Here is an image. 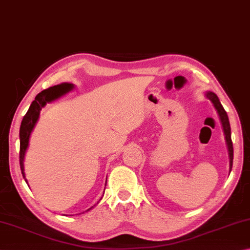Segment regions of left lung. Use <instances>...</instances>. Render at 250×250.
<instances>
[{
    "instance_id": "left-lung-1",
    "label": "left lung",
    "mask_w": 250,
    "mask_h": 250,
    "mask_svg": "<svg viewBox=\"0 0 250 250\" xmlns=\"http://www.w3.org/2000/svg\"><path fill=\"white\" fill-rule=\"evenodd\" d=\"M205 96L211 101L213 103L214 107L218 113V116H220V120L223 126V130H224V135H225V141H226V145H227V149H229V172L231 171V167H233V158H234V150H233V143H231V138H230V125H229V116H227V113L225 112L224 107L222 106V104L218 100L217 95L213 92H207L205 93Z\"/></svg>"
}]
</instances>
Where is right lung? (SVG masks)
I'll return each instance as SVG.
<instances>
[{
    "mask_svg": "<svg viewBox=\"0 0 250 250\" xmlns=\"http://www.w3.org/2000/svg\"><path fill=\"white\" fill-rule=\"evenodd\" d=\"M74 87L72 83H61V84L58 85H54L51 87H48V89L42 91L41 93H38L36 95V98L30 104V106L28 108L27 113L25 114V116L21 121V128H20V142H21V146H20V165H21V174L25 179V172H24V158H25V154L26 150L28 148V144H29V137L30 134H32L33 129L36 125V123L39 118V114H41L42 108L45 106L47 103H50L52 101H55L57 99H59L60 96H62L63 94L68 93L69 91H71ZM26 183H27V180L25 179ZM106 186V185H105ZM90 208L89 209H91ZM87 209V211H89Z\"/></svg>",
    "mask_w": 250,
    "mask_h": 250,
    "instance_id": "add662e5",
    "label": "right lung"
}]
</instances>
